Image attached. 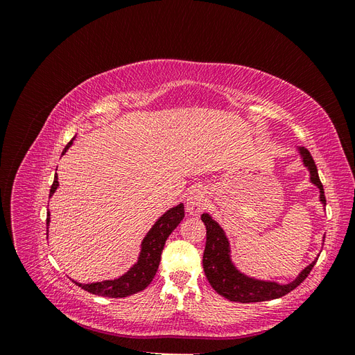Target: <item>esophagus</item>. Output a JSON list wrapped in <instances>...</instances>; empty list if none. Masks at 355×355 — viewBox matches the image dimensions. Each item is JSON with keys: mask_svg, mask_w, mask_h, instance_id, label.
Listing matches in <instances>:
<instances>
[{"mask_svg": "<svg viewBox=\"0 0 355 355\" xmlns=\"http://www.w3.org/2000/svg\"><path fill=\"white\" fill-rule=\"evenodd\" d=\"M207 207V191L202 187H196L188 192L187 197V210L192 216H198V214Z\"/></svg>", "mask_w": 355, "mask_h": 355, "instance_id": "1", "label": "esophagus"}]
</instances>
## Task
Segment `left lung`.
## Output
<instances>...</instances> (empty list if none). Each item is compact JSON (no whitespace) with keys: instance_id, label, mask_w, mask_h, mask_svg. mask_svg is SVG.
Listing matches in <instances>:
<instances>
[{"instance_id":"8db88e82","label":"left lung","mask_w":355,"mask_h":355,"mask_svg":"<svg viewBox=\"0 0 355 355\" xmlns=\"http://www.w3.org/2000/svg\"><path fill=\"white\" fill-rule=\"evenodd\" d=\"M299 154L302 157L305 167L309 171V179L320 189V201L326 204L324 189L321 185L317 166L313 157L305 148H299ZM201 220L206 225L207 240L206 249L202 254V268L210 286L216 292L230 299L231 302L250 304V302H263V300L278 299L295 290L302 283L308 274L313 270L317 259L311 262L305 270H302L293 282L288 284H280L275 282L257 280V278L245 275L231 261V249L227 234L220 228V225L214 220L209 213L201 214ZM324 241V240H323Z\"/></svg>"}]
</instances>
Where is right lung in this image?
Listing matches in <instances>:
<instances>
[{
  "mask_svg": "<svg viewBox=\"0 0 355 355\" xmlns=\"http://www.w3.org/2000/svg\"><path fill=\"white\" fill-rule=\"evenodd\" d=\"M73 139L75 137H72V141ZM72 141L67 145L65 151L62 154L67 153V149L72 145ZM58 187H59V180L56 175L50 189V197L55 194ZM184 218H185V210H184V204L182 202L178 204L176 207H171L170 210H167L145 235L141 245V253H139V257H137V262L121 277L114 278V280H105V282L90 283V284H83L77 282L73 283L78 287L84 288L85 292L105 296V297H125V296H132L137 292H142V290L146 288L148 284L153 282V278L157 274L158 265L161 261V252L164 249L166 240ZM49 222H50V211H47V232H49Z\"/></svg>",
  "mask_w": 355,
  "mask_h": 355,
  "instance_id": "1",
  "label": "right lung"
}]
</instances>
